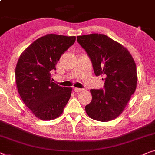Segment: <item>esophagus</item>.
<instances>
[{"mask_svg": "<svg viewBox=\"0 0 155 155\" xmlns=\"http://www.w3.org/2000/svg\"><path fill=\"white\" fill-rule=\"evenodd\" d=\"M83 90L82 89H79V88H74V92L77 93V92H80V91H82Z\"/></svg>", "mask_w": 155, "mask_h": 155, "instance_id": "obj_1", "label": "esophagus"}]
</instances>
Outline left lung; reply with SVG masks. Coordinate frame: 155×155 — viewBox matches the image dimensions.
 <instances>
[{"mask_svg":"<svg viewBox=\"0 0 155 155\" xmlns=\"http://www.w3.org/2000/svg\"><path fill=\"white\" fill-rule=\"evenodd\" d=\"M90 59L94 73L104 78V89H91L92 100L85 110L93 120H113L122 113L136 90L135 61L126 48L104 34L92 33L77 37Z\"/></svg>","mask_w":155,"mask_h":155,"instance_id":"8db88e82","label":"left lung"}]
</instances>
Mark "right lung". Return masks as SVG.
Wrapping results in <instances>:
<instances>
[{
  "label": "right lung",
  "mask_w": 155,
  "mask_h": 155,
  "mask_svg": "<svg viewBox=\"0 0 155 155\" xmlns=\"http://www.w3.org/2000/svg\"><path fill=\"white\" fill-rule=\"evenodd\" d=\"M75 41V36L48 34L37 39L20 55L15 78L20 96L36 117L54 120L61 115L72 88L52 82L60 57Z\"/></svg>",
  "instance_id": "1"
}]
</instances>
